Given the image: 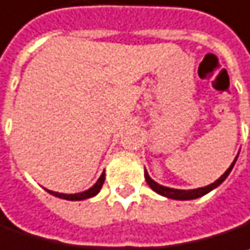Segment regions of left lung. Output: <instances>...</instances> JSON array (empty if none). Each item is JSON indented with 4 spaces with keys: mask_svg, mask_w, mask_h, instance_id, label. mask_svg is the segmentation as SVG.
Listing matches in <instances>:
<instances>
[{
    "mask_svg": "<svg viewBox=\"0 0 250 250\" xmlns=\"http://www.w3.org/2000/svg\"><path fill=\"white\" fill-rule=\"evenodd\" d=\"M236 159H238V156L235 157V160L232 162V165L229 166V168L219 177L218 180L214 181V183L209 184V186L201 187V188H195V190H177V188H168V187H165V186H160V184H157L156 181H153L149 177V174H147L146 170H145V179L147 181V184L150 186V188H152L153 191H156L157 194H160V195H165V197L173 198V200H194V198H198V197L206 195V194L209 193L211 190H214L215 187H218L219 184L225 180V179L228 177V174L231 173V170L232 167H233V165H235V162H236Z\"/></svg>",
    "mask_w": 250,
    "mask_h": 250,
    "instance_id": "left-lung-1",
    "label": "left lung"
}]
</instances>
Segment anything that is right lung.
Returning a JSON list of instances; mask_svg holds the SVG:
<instances>
[{
    "instance_id": "1",
    "label": "right lung",
    "mask_w": 250,
    "mask_h": 250,
    "mask_svg": "<svg viewBox=\"0 0 250 250\" xmlns=\"http://www.w3.org/2000/svg\"><path fill=\"white\" fill-rule=\"evenodd\" d=\"M104 180H105V173H103V174L100 176V179L97 180V183L94 184L91 188H88V190H85V191H83V193L79 194H62L56 193V191H50V190H47V193H50L52 195H55V197H59V198L70 200V201H80V200L90 198V197H94V195H97V194L100 193V190H101V187H103V184H104Z\"/></svg>"
}]
</instances>
